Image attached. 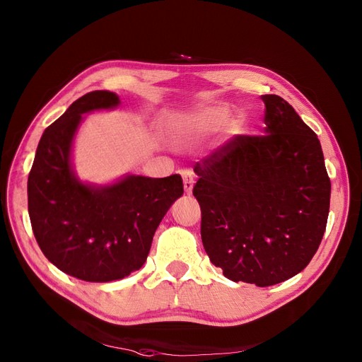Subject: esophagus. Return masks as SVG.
<instances>
[{"mask_svg":"<svg viewBox=\"0 0 362 362\" xmlns=\"http://www.w3.org/2000/svg\"><path fill=\"white\" fill-rule=\"evenodd\" d=\"M180 176H182V179H183V187H185V192H186V194H191V192H192V189H194V183H195L192 170H189V168L182 170V171H180Z\"/></svg>","mask_w":362,"mask_h":362,"instance_id":"34e87169","label":"esophagus"}]
</instances>
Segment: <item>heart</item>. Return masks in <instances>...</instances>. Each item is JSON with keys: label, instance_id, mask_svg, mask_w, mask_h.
Wrapping results in <instances>:
<instances>
[{"label": "heart", "instance_id": "1", "mask_svg": "<svg viewBox=\"0 0 362 362\" xmlns=\"http://www.w3.org/2000/svg\"><path fill=\"white\" fill-rule=\"evenodd\" d=\"M227 117H229V111L224 107H211L183 122H177L175 124V132L182 136L195 135V133L199 132H206L220 127L227 120Z\"/></svg>", "mask_w": 362, "mask_h": 362}]
</instances>
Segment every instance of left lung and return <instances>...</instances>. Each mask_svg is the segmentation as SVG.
<instances>
[{
    "mask_svg": "<svg viewBox=\"0 0 362 362\" xmlns=\"http://www.w3.org/2000/svg\"><path fill=\"white\" fill-rule=\"evenodd\" d=\"M264 135H236L198 161L194 197L210 261L259 288L300 273L326 230L330 179L315 133L279 95H261Z\"/></svg>",
    "mask_w": 362,
    "mask_h": 362,
    "instance_id": "8db88e82",
    "label": "left lung"
}]
</instances>
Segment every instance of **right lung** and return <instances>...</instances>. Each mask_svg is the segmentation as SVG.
Segmentation results:
<instances>
[{
  "mask_svg": "<svg viewBox=\"0 0 362 362\" xmlns=\"http://www.w3.org/2000/svg\"><path fill=\"white\" fill-rule=\"evenodd\" d=\"M110 90L88 92L48 126L28 179L32 230L57 269L85 281L105 283L139 270L158 224L183 194L179 175H130L107 185L82 183L71 168V144L82 114L116 108Z\"/></svg>",
  "mask_w": 362,
  "mask_h": 362,
  "instance_id": "1",
  "label": "right lung"
}]
</instances>
